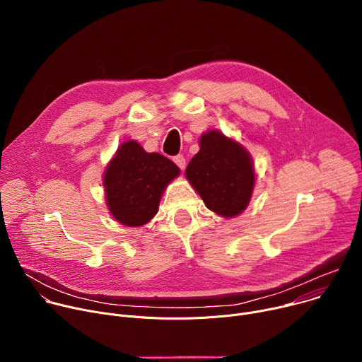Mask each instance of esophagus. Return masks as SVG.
Here are the masks:
<instances>
[{"instance_id": "obj_1", "label": "esophagus", "mask_w": 362, "mask_h": 362, "mask_svg": "<svg viewBox=\"0 0 362 362\" xmlns=\"http://www.w3.org/2000/svg\"><path fill=\"white\" fill-rule=\"evenodd\" d=\"M173 162L177 165V168H179L180 170H183L185 166H186V160H185V158H183V154H177V156H175V158H173Z\"/></svg>"}]
</instances>
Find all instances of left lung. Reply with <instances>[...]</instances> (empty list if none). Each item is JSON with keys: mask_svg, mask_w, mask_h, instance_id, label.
<instances>
[{"mask_svg": "<svg viewBox=\"0 0 362 362\" xmlns=\"http://www.w3.org/2000/svg\"><path fill=\"white\" fill-rule=\"evenodd\" d=\"M186 177L206 208L225 218L245 211L255 185L249 153L216 130L200 137V150L189 162Z\"/></svg>", "mask_w": 362, "mask_h": 362, "instance_id": "1", "label": "left lung"}]
</instances>
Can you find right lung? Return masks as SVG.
I'll list each match as a JSON object with an SVG mask.
<instances>
[{"label": "right lung", "mask_w": 362, "mask_h": 362, "mask_svg": "<svg viewBox=\"0 0 362 362\" xmlns=\"http://www.w3.org/2000/svg\"><path fill=\"white\" fill-rule=\"evenodd\" d=\"M179 168L159 153H147L129 140L106 169L105 187L110 214L126 226H141L158 214L165 187Z\"/></svg>", "instance_id": "obj_1"}]
</instances>
